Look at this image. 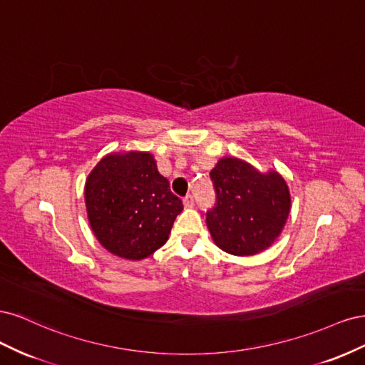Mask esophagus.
Segmentation results:
<instances>
[{"label": "esophagus", "mask_w": 365, "mask_h": 365, "mask_svg": "<svg viewBox=\"0 0 365 365\" xmlns=\"http://www.w3.org/2000/svg\"><path fill=\"white\" fill-rule=\"evenodd\" d=\"M184 205L185 207H193L195 205V196L193 195H187L184 197Z\"/></svg>", "instance_id": "obj_1"}]
</instances>
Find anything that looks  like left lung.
<instances>
[{"label": "left lung", "instance_id": "obj_1", "mask_svg": "<svg viewBox=\"0 0 365 365\" xmlns=\"http://www.w3.org/2000/svg\"><path fill=\"white\" fill-rule=\"evenodd\" d=\"M210 178L216 204L207 212V227L215 244L233 256H252L271 247L291 212L283 176L227 157L217 161Z\"/></svg>", "mask_w": 365, "mask_h": 365}]
</instances>
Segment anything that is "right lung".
Instances as JSON below:
<instances>
[{"mask_svg":"<svg viewBox=\"0 0 365 365\" xmlns=\"http://www.w3.org/2000/svg\"><path fill=\"white\" fill-rule=\"evenodd\" d=\"M85 204L97 240L128 260L161 248L182 212L153 155L137 150L109 153L96 164L85 182Z\"/></svg>","mask_w":365,"mask_h":365,"instance_id":"add662e5","label":"right lung"}]
</instances>
